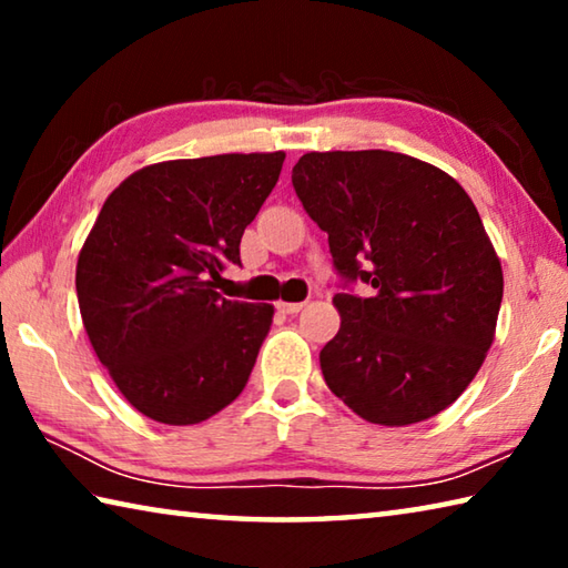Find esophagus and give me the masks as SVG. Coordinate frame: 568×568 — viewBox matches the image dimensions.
<instances>
[{"label":"esophagus","instance_id":"esophagus-1","mask_svg":"<svg viewBox=\"0 0 568 568\" xmlns=\"http://www.w3.org/2000/svg\"><path fill=\"white\" fill-rule=\"evenodd\" d=\"M303 307H305V303H285V301L277 303V311H281V313H287V315H293V313H301Z\"/></svg>","mask_w":568,"mask_h":568}]
</instances>
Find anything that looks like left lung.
<instances>
[{
  "label": "left lung",
  "instance_id": "left-lung-1",
  "mask_svg": "<svg viewBox=\"0 0 568 568\" xmlns=\"http://www.w3.org/2000/svg\"><path fill=\"white\" fill-rule=\"evenodd\" d=\"M333 265L371 297L335 293L321 351L328 388L368 423L410 426L448 408L484 363L504 297L501 261L466 190L388 150L307 152L293 168Z\"/></svg>",
  "mask_w": 568,
  "mask_h": 568
}]
</instances>
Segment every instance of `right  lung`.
Here are the masks:
<instances>
[{
    "mask_svg": "<svg viewBox=\"0 0 568 568\" xmlns=\"http://www.w3.org/2000/svg\"><path fill=\"white\" fill-rule=\"evenodd\" d=\"M285 152L168 160L104 200L77 257L84 331L132 408L192 426L230 406L273 305L220 295L225 265L281 178Z\"/></svg>",
    "mask_w": 568,
    "mask_h": 568,
    "instance_id": "1",
    "label": "right lung"
}]
</instances>
